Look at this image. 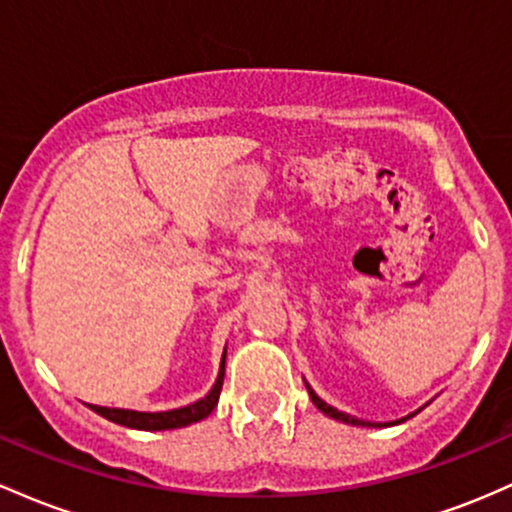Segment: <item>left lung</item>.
<instances>
[{
	"label": "left lung",
	"mask_w": 512,
	"mask_h": 512,
	"mask_svg": "<svg viewBox=\"0 0 512 512\" xmlns=\"http://www.w3.org/2000/svg\"><path fill=\"white\" fill-rule=\"evenodd\" d=\"M307 384V382H304ZM307 392H309V396H312V401H314V406H317V409L321 411V413H326V416L329 418H333V421H341V423H348V426H367V428H382V426H396V423H404L406 418H411L413 413H418V411H413V413H409V416L406 418H399V421H389V423H372V421H360V418H355V416H350V413H343V411H338V409H333L331 404H326L324 399H321V396L314 392L312 387H309L307 384Z\"/></svg>",
	"instance_id": "1"
}]
</instances>
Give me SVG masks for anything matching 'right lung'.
<instances>
[{"mask_svg":"<svg viewBox=\"0 0 512 512\" xmlns=\"http://www.w3.org/2000/svg\"><path fill=\"white\" fill-rule=\"evenodd\" d=\"M225 358H227V348L222 353V363H220V372H217V380L212 384V389L203 399L193 401V404L181 406V409H171V411H132V409H108V406H96V404H86L91 411H96L99 416L108 418V421L118 423V426L125 428H135V430H174V428H186L191 423L203 421L208 418L212 409L217 406V399H220L222 392V382H225Z\"/></svg>","mask_w":512,"mask_h":512,"instance_id":"right-lung-1","label":"right lung"}]
</instances>
